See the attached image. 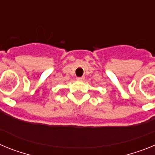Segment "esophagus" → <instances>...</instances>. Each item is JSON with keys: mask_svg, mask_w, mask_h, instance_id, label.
<instances>
[{"mask_svg": "<svg viewBox=\"0 0 155 155\" xmlns=\"http://www.w3.org/2000/svg\"><path fill=\"white\" fill-rule=\"evenodd\" d=\"M84 79V77H78V78H77V80L79 81H83Z\"/></svg>", "mask_w": 155, "mask_h": 155, "instance_id": "34e87169", "label": "esophagus"}]
</instances>
